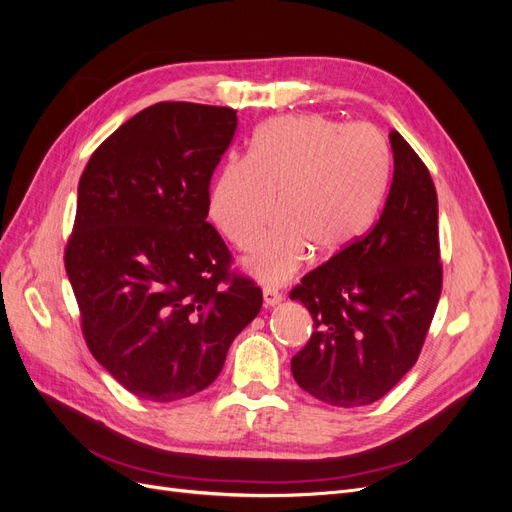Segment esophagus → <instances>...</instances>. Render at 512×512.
I'll return each instance as SVG.
<instances>
[{
  "label": "esophagus",
  "instance_id": "esophagus-1",
  "mask_svg": "<svg viewBox=\"0 0 512 512\" xmlns=\"http://www.w3.org/2000/svg\"><path fill=\"white\" fill-rule=\"evenodd\" d=\"M262 297H265V305L267 307H273V305H277V303L282 301V292L271 288V286H265V288H262Z\"/></svg>",
  "mask_w": 512,
  "mask_h": 512
}]
</instances>
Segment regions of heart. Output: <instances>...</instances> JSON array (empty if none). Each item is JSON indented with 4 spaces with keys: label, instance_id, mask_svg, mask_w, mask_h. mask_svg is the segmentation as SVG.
<instances>
[{
    "label": "heart",
    "instance_id": "1",
    "mask_svg": "<svg viewBox=\"0 0 512 512\" xmlns=\"http://www.w3.org/2000/svg\"><path fill=\"white\" fill-rule=\"evenodd\" d=\"M391 158L380 132L365 123L324 115L267 121L245 158L228 160L209 190V218L239 250H250L277 215V224L245 267L280 284L307 252L335 256L374 222L389 181Z\"/></svg>",
    "mask_w": 512,
    "mask_h": 512
}]
</instances>
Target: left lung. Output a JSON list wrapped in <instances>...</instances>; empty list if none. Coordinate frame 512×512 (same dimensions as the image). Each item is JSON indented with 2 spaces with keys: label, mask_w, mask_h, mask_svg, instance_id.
I'll return each instance as SVG.
<instances>
[{
  "label": "left lung",
  "mask_w": 512,
  "mask_h": 512,
  "mask_svg": "<svg viewBox=\"0 0 512 512\" xmlns=\"http://www.w3.org/2000/svg\"><path fill=\"white\" fill-rule=\"evenodd\" d=\"M389 138L395 168L380 220L290 290L314 320L292 376L337 408L374 404L408 374L442 292L436 185L406 138Z\"/></svg>",
  "instance_id": "8db88e82"
}]
</instances>
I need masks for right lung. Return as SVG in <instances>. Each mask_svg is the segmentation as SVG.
Here are the masks:
<instances>
[{"instance_id": "right-lung-1", "label": "right lung", "mask_w": 512, "mask_h": 512, "mask_svg": "<svg viewBox=\"0 0 512 512\" xmlns=\"http://www.w3.org/2000/svg\"><path fill=\"white\" fill-rule=\"evenodd\" d=\"M237 111L158 102L91 153L79 181L66 271L89 352L147 401L192 397L262 307L209 222V185Z\"/></svg>"}]
</instances>
